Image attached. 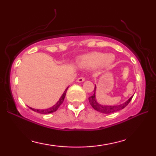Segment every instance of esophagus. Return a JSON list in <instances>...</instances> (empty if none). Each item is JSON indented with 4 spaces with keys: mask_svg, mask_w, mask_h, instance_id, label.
I'll return each mask as SVG.
<instances>
[{
    "mask_svg": "<svg viewBox=\"0 0 156 156\" xmlns=\"http://www.w3.org/2000/svg\"><path fill=\"white\" fill-rule=\"evenodd\" d=\"M84 80H85V78L82 77V76H81V77H79L77 80H76V82H83Z\"/></svg>",
    "mask_w": 156,
    "mask_h": 156,
    "instance_id": "obj_1",
    "label": "esophagus"
}]
</instances>
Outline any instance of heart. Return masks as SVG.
Returning <instances> with one entry per match:
<instances>
[{
    "label": "heart",
    "instance_id": "1",
    "mask_svg": "<svg viewBox=\"0 0 156 156\" xmlns=\"http://www.w3.org/2000/svg\"><path fill=\"white\" fill-rule=\"evenodd\" d=\"M115 57L112 54H106L99 52H93L80 57L78 64L83 68H94L101 65L102 67H108L114 62Z\"/></svg>",
    "mask_w": 156,
    "mask_h": 156
}]
</instances>
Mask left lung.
<instances>
[{"mask_svg": "<svg viewBox=\"0 0 156 156\" xmlns=\"http://www.w3.org/2000/svg\"><path fill=\"white\" fill-rule=\"evenodd\" d=\"M96 89H97V87L95 86L94 89V94L91 97H89V101L90 103L91 106L94 108L95 110H97V112H99L101 113H103V114H112V113L118 112L119 110L123 109L128 104H129V102L131 101L132 98H133V96L130 98L129 100H127L126 101L124 102V103L119 104V105H116V106H104L101 105V104H99L97 101V99H96V96H95V92Z\"/></svg>", "mask_w": 156, "mask_h": 156, "instance_id": "1", "label": "left lung"}]
</instances>
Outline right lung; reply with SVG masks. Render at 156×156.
<instances>
[{
    "mask_svg": "<svg viewBox=\"0 0 156 156\" xmlns=\"http://www.w3.org/2000/svg\"><path fill=\"white\" fill-rule=\"evenodd\" d=\"M68 88H69V87H67V89H65V91H64L63 94L61 96L60 99H59V101L57 102V104H55V105L53 106H52V107H50V108H47V109H35V108H30V109H32L33 111H34V112L40 113V114H50V113H53V112H56V111L58 109V108L59 107V106H60L61 104L63 103L64 99H65L66 93H67V90Z\"/></svg>",
    "mask_w": 156,
    "mask_h": 156,
    "instance_id": "add662e5",
    "label": "right lung"
}]
</instances>
